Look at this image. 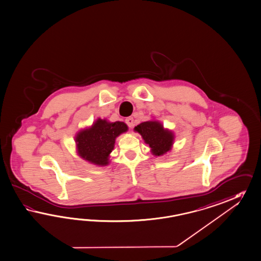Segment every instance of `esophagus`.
<instances>
[{
    "label": "esophagus",
    "mask_w": 261,
    "mask_h": 261,
    "mask_svg": "<svg viewBox=\"0 0 261 261\" xmlns=\"http://www.w3.org/2000/svg\"><path fill=\"white\" fill-rule=\"evenodd\" d=\"M126 124H127L128 127H133L134 126V120L133 117H127L126 118Z\"/></svg>",
    "instance_id": "esophagus-1"
}]
</instances>
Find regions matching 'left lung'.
Here are the masks:
<instances>
[{
  "instance_id": "8db88e82",
  "label": "left lung",
  "mask_w": 261,
  "mask_h": 261,
  "mask_svg": "<svg viewBox=\"0 0 261 261\" xmlns=\"http://www.w3.org/2000/svg\"><path fill=\"white\" fill-rule=\"evenodd\" d=\"M134 129L142 135L143 139L151 147L152 153L156 156L167 153L173 144V134L164 129L159 122H144L137 125Z\"/></svg>"
}]
</instances>
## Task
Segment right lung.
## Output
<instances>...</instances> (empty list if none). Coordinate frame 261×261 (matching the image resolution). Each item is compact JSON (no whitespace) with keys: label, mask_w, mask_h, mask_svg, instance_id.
I'll list each match as a JSON object with an SVG mask.
<instances>
[{"label":"right lung","mask_w":261,"mask_h":261,"mask_svg":"<svg viewBox=\"0 0 261 261\" xmlns=\"http://www.w3.org/2000/svg\"><path fill=\"white\" fill-rule=\"evenodd\" d=\"M127 130L123 122L109 123L98 119L89 129L80 132L75 142L79 154L83 159L98 166L109 164V154L114 149L115 138Z\"/></svg>","instance_id":"add662e5"}]
</instances>
